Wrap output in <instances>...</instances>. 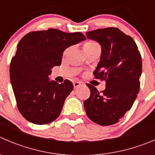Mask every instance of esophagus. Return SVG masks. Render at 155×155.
<instances>
[{
  "label": "esophagus",
  "instance_id": "esophagus-1",
  "mask_svg": "<svg viewBox=\"0 0 155 155\" xmlns=\"http://www.w3.org/2000/svg\"><path fill=\"white\" fill-rule=\"evenodd\" d=\"M81 85H82V82H73V87H74L75 88H78V87L80 86Z\"/></svg>",
  "mask_w": 155,
  "mask_h": 155
}]
</instances>
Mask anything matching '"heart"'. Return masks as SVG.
<instances>
[{
	"label": "heart",
	"mask_w": 155,
	"mask_h": 155,
	"mask_svg": "<svg viewBox=\"0 0 155 155\" xmlns=\"http://www.w3.org/2000/svg\"><path fill=\"white\" fill-rule=\"evenodd\" d=\"M95 49H101V46L97 41H87L85 44L83 45V50L85 53L88 51H91Z\"/></svg>",
	"instance_id": "b5f03b06"
}]
</instances>
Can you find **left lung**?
<instances>
[{"label":"left lung","mask_w":155,"mask_h":155,"mask_svg":"<svg viewBox=\"0 0 155 155\" xmlns=\"http://www.w3.org/2000/svg\"><path fill=\"white\" fill-rule=\"evenodd\" d=\"M85 35L101 47L100 61L93 73L96 79L106 80V88L101 92L87 85L91 94L84 101L85 112L95 124L113 125L130 110L137 97L142 58L133 38L119 28H99Z\"/></svg>","instance_id":"8db88e82"}]
</instances>
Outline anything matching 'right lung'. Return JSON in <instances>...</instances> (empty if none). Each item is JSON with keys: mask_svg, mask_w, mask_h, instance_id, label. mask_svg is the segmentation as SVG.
<instances>
[{"mask_svg": "<svg viewBox=\"0 0 155 155\" xmlns=\"http://www.w3.org/2000/svg\"><path fill=\"white\" fill-rule=\"evenodd\" d=\"M85 40L82 33L56 28L31 31L20 40L10 63V77L18 110L25 119L43 125L59 117L73 85L69 80L58 84L48 76L54 66L61 65L67 48Z\"/></svg>", "mask_w": 155, "mask_h": 155, "instance_id": "1", "label": "right lung"}]
</instances>
